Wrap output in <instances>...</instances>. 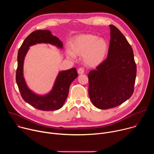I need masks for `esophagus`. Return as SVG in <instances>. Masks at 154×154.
Segmentation results:
<instances>
[{"label":"esophagus","mask_w":154,"mask_h":154,"mask_svg":"<svg viewBox=\"0 0 154 154\" xmlns=\"http://www.w3.org/2000/svg\"><path fill=\"white\" fill-rule=\"evenodd\" d=\"M84 72H85L84 69L83 68H79L78 69V74H83L84 73Z\"/></svg>","instance_id":"1"}]
</instances>
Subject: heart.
Returning a JSON list of instances; mask_svg holds the SVG:
<instances>
[{
    "instance_id": "obj_1",
    "label": "heart",
    "mask_w": 154,
    "mask_h": 154,
    "mask_svg": "<svg viewBox=\"0 0 154 154\" xmlns=\"http://www.w3.org/2000/svg\"><path fill=\"white\" fill-rule=\"evenodd\" d=\"M66 55L71 60L76 56L82 57V61L88 68H96L105 61L109 49L106 39L91 34H82L75 36L70 42Z\"/></svg>"
}]
</instances>
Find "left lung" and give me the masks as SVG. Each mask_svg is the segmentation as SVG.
I'll list each match as a JSON object with an SVG mask.
<instances>
[{
    "mask_svg": "<svg viewBox=\"0 0 154 154\" xmlns=\"http://www.w3.org/2000/svg\"><path fill=\"white\" fill-rule=\"evenodd\" d=\"M107 58L88 74L90 98L97 108L117 106L132 95L137 75L134 52L122 33L113 25Z\"/></svg>",
    "mask_w": 154,
    "mask_h": 154,
    "instance_id": "1",
    "label": "left lung"
}]
</instances>
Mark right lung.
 Returning <instances> with one entry per match:
<instances>
[{
    "label": "right lung",
    "instance_id": "right-lung-1",
    "mask_svg": "<svg viewBox=\"0 0 154 154\" xmlns=\"http://www.w3.org/2000/svg\"><path fill=\"white\" fill-rule=\"evenodd\" d=\"M41 43L49 44L61 49L63 48L62 41L50 30H39L31 33L18 51L16 80L22 97L27 103L42 111L57 110L63 106L68 97L70 85L77 77L78 74L75 68L60 71L52 90L45 94H38L31 90L24 77V59L30 47Z\"/></svg>",
    "mask_w": 154,
    "mask_h": 154
}]
</instances>
